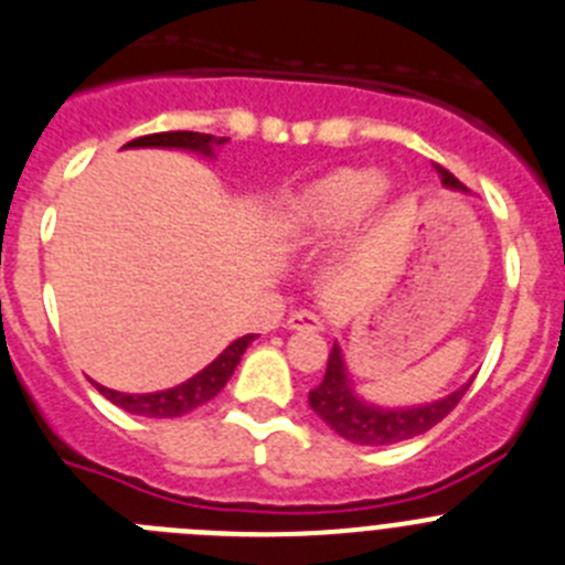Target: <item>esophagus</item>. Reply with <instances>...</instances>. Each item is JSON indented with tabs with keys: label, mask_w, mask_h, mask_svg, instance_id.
<instances>
[{
	"label": "esophagus",
	"mask_w": 565,
	"mask_h": 565,
	"mask_svg": "<svg viewBox=\"0 0 565 565\" xmlns=\"http://www.w3.org/2000/svg\"><path fill=\"white\" fill-rule=\"evenodd\" d=\"M287 329H292V332H323V320H320L315 312L301 309V312L289 315Z\"/></svg>",
	"instance_id": "esophagus-1"
}]
</instances>
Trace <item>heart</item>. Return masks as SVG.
Returning <instances> with one entry per match:
<instances>
[{"label": "heart", "instance_id": "obj_1", "mask_svg": "<svg viewBox=\"0 0 565 565\" xmlns=\"http://www.w3.org/2000/svg\"><path fill=\"white\" fill-rule=\"evenodd\" d=\"M388 191V180L374 169H334L307 182L278 205L273 236L287 247L318 245L340 236L371 211Z\"/></svg>", "mask_w": 565, "mask_h": 565}]
</instances>
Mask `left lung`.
I'll return each mask as SVG.
<instances>
[{"label": "left lung", "instance_id": "1", "mask_svg": "<svg viewBox=\"0 0 565 565\" xmlns=\"http://www.w3.org/2000/svg\"><path fill=\"white\" fill-rule=\"evenodd\" d=\"M434 169L439 174L441 185L450 188V191H465L467 194V188L450 171L441 169V166H434ZM470 383H465L461 388L450 391L441 399H434V403L425 405H396V408H388V405L365 403L363 396L354 391L352 377H349L343 349L334 343L332 352H329L327 374H323L320 385H315L309 391V408L327 422L334 434L343 436V439L365 447H383L414 439V436L425 434L434 425H439L461 403V396L467 394Z\"/></svg>", "mask_w": 565, "mask_h": 565}]
</instances>
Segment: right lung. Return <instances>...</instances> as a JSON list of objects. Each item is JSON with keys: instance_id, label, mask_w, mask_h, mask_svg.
Listing matches in <instances>:
<instances>
[{"instance_id": "add662e5", "label": "right lung", "mask_w": 565, "mask_h": 565, "mask_svg": "<svg viewBox=\"0 0 565 565\" xmlns=\"http://www.w3.org/2000/svg\"><path fill=\"white\" fill-rule=\"evenodd\" d=\"M225 143L227 137L200 135V131H160V135L137 137V140L126 143L124 149H180L194 151V154L213 160V157H216V149H222ZM253 340H256V334H242V338H236L220 358L213 360V363H207L205 369L196 371L194 377L174 385V388L151 391V394H124V391H111L100 383H95V388H98L109 403L124 408L126 414L151 416V419H174V416H182L188 414V411L211 403L213 396L225 388L231 374L236 371L238 360H242V354L247 352V345H250Z\"/></svg>"}]
</instances>
